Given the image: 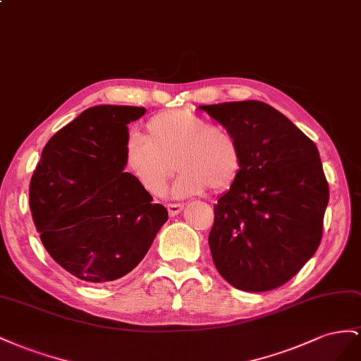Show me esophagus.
I'll list each match as a JSON object with an SVG mask.
<instances>
[{
    "instance_id": "obj_1",
    "label": "esophagus",
    "mask_w": 361,
    "mask_h": 361,
    "mask_svg": "<svg viewBox=\"0 0 361 361\" xmlns=\"http://www.w3.org/2000/svg\"><path fill=\"white\" fill-rule=\"evenodd\" d=\"M166 207H168V212H169V216H177L181 210H183V207H184V205L183 204H168L166 205Z\"/></svg>"
}]
</instances>
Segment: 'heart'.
I'll use <instances>...</instances> for the list:
<instances>
[{"instance_id": "1", "label": "heart", "mask_w": 361, "mask_h": 361, "mask_svg": "<svg viewBox=\"0 0 361 361\" xmlns=\"http://www.w3.org/2000/svg\"><path fill=\"white\" fill-rule=\"evenodd\" d=\"M174 164L172 165L171 163ZM126 163L140 186L161 195L175 169L172 193L178 198L228 190L242 172V149L230 130L190 110L159 113L147 123V137L133 135Z\"/></svg>"}]
</instances>
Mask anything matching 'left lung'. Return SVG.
Instances as JSON below:
<instances>
[{"mask_svg":"<svg viewBox=\"0 0 361 361\" xmlns=\"http://www.w3.org/2000/svg\"><path fill=\"white\" fill-rule=\"evenodd\" d=\"M201 109L233 133L243 159L238 181L214 205L213 263L235 289H276L301 271L322 239L329 190L319 151L262 101Z\"/></svg>","mask_w":361,"mask_h":361,"instance_id":"8db88e82","label":"left lung"}]
</instances>
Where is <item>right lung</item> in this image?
<instances>
[{
  "instance_id": "add662e5",
  "label": "right lung",
  "mask_w": 361,
  "mask_h": 361,
  "mask_svg": "<svg viewBox=\"0 0 361 361\" xmlns=\"http://www.w3.org/2000/svg\"><path fill=\"white\" fill-rule=\"evenodd\" d=\"M135 106L85 110L48 140L30 181V210L45 250L87 283L127 275L147 255L168 210L126 168Z\"/></svg>"
}]
</instances>
